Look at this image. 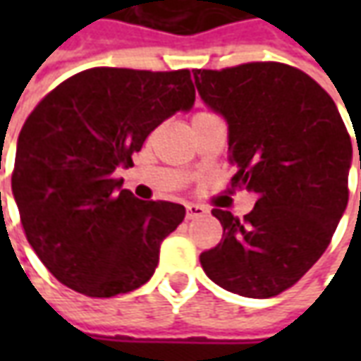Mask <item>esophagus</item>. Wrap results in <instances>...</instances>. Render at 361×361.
I'll return each mask as SVG.
<instances>
[{"label": "esophagus", "mask_w": 361, "mask_h": 361, "mask_svg": "<svg viewBox=\"0 0 361 361\" xmlns=\"http://www.w3.org/2000/svg\"><path fill=\"white\" fill-rule=\"evenodd\" d=\"M185 216H188V220H193V219H201V216H204V214H207V209H204L203 204H188V207H185Z\"/></svg>", "instance_id": "obj_1"}]
</instances>
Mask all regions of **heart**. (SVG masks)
<instances>
[{
	"label": "heart",
	"instance_id": "heart-1",
	"mask_svg": "<svg viewBox=\"0 0 361 361\" xmlns=\"http://www.w3.org/2000/svg\"><path fill=\"white\" fill-rule=\"evenodd\" d=\"M199 114H203V111H199ZM195 116H197V114H195Z\"/></svg>",
	"mask_w": 361,
	"mask_h": 361
}]
</instances>
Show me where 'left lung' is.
<instances>
[{"mask_svg":"<svg viewBox=\"0 0 361 361\" xmlns=\"http://www.w3.org/2000/svg\"><path fill=\"white\" fill-rule=\"evenodd\" d=\"M193 77L228 121L230 185L257 195L243 219L212 209L224 234L201 253L203 271L234 294L279 295L325 253L348 204V129L326 90L286 63L193 69Z\"/></svg>","mask_w":361,"mask_h":361,"instance_id":"1","label":"left lung"}]
</instances>
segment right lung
<instances>
[{
	"label": "right lung",
	"mask_w": 361,
	"mask_h": 361,
	"mask_svg": "<svg viewBox=\"0 0 361 361\" xmlns=\"http://www.w3.org/2000/svg\"><path fill=\"white\" fill-rule=\"evenodd\" d=\"M195 102L189 69L92 67L44 96L20 129L11 188L28 243L56 279L111 298L154 274L185 209L141 201L114 178L164 119Z\"/></svg>",
	"instance_id": "1"
}]
</instances>
